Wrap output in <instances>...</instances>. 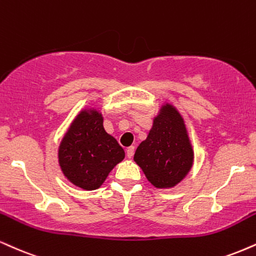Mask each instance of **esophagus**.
<instances>
[{"mask_svg":"<svg viewBox=\"0 0 256 256\" xmlns=\"http://www.w3.org/2000/svg\"><path fill=\"white\" fill-rule=\"evenodd\" d=\"M134 146H130L126 149V156H128V158H131L132 156H134Z\"/></svg>","mask_w":256,"mask_h":256,"instance_id":"34e87169","label":"esophagus"}]
</instances>
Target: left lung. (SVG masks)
Returning a JSON list of instances; mask_svg holds the SVG:
<instances>
[{
	"instance_id": "obj_1",
	"label": "left lung",
	"mask_w": 256,
	"mask_h": 256,
	"mask_svg": "<svg viewBox=\"0 0 256 256\" xmlns=\"http://www.w3.org/2000/svg\"><path fill=\"white\" fill-rule=\"evenodd\" d=\"M134 160L156 188H172L187 176L192 169L194 152L176 107L168 102L162 104Z\"/></svg>"
}]
</instances>
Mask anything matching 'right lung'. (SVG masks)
<instances>
[{
  "mask_svg": "<svg viewBox=\"0 0 256 256\" xmlns=\"http://www.w3.org/2000/svg\"><path fill=\"white\" fill-rule=\"evenodd\" d=\"M124 158V149L104 131L102 113L92 107L76 116L58 148L62 173L86 190L98 188Z\"/></svg>",
  "mask_w": 256,
  "mask_h": 256,
  "instance_id": "add662e5",
  "label": "right lung"
}]
</instances>
